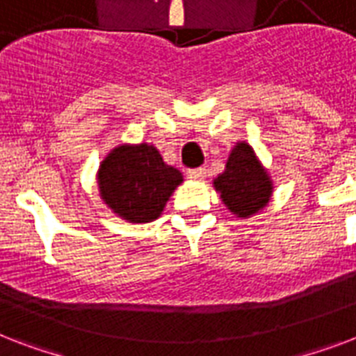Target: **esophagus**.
<instances>
[{"instance_id": "1", "label": "esophagus", "mask_w": 356, "mask_h": 356, "mask_svg": "<svg viewBox=\"0 0 356 356\" xmlns=\"http://www.w3.org/2000/svg\"><path fill=\"white\" fill-rule=\"evenodd\" d=\"M186 175H188V179H192V181H203V179L207 177V170L205 168H195V170H188Z\"/></svg>"}]
</instances>
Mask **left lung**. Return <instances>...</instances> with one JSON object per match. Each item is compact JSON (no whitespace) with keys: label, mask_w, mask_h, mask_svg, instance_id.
<instances>
[{"label":"left lung","mask_w":356,"mask_h":356,"mask_svg":"<svg viewBox=\"0 0 356 356\" xmlns=\"http://www.w3.org/2000/svg\"><path fill=\"white\" fill-rule=\"evenodd\" d=\"M212 186L223 205L240 220L264 211L273 195L271 175L245 140H238L233 145L225 170L214 177Z\"/></svg>","instance_id":"left-lung-1"}]
</instances>
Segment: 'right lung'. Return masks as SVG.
Returning <instances> with one entry per match:
<instances>
[{
  "label": "right lung",
  "mask_w": 356,
  "mask_h": 356,
  "mask_svg": "<svg viewBox=\"0 0 356 356\" xmlns=\"http://www.w3.org/2000/svg\"><path fill=\"white\" fill-rule=\"evenodd\" d=\"M99 197L129 223H149L161 216L183 173L168 166L153 144H120L96 173Z\"/></svg>",
  "instance_id": "right-lung-1"
}]
</instances>
